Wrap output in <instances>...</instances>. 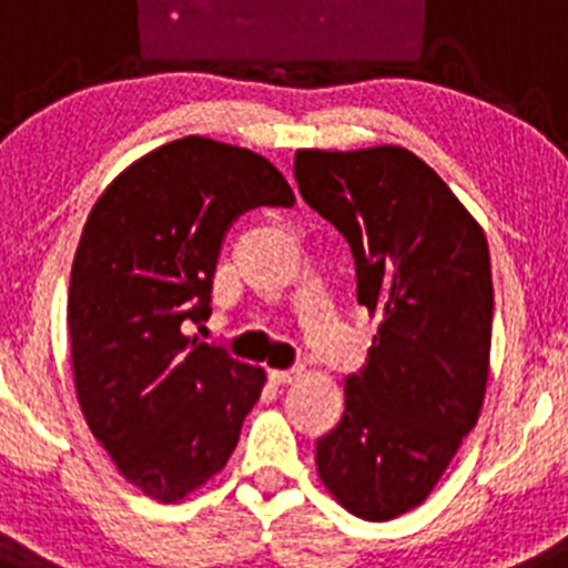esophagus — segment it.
<instances>
[{"mask_svg":"<svg viewBox=\"0 0 568 568\" xmlns=\"http://www.w3.org/2000/svg\"><path fill=\"white\" fill-rule=\"evenodd\" d=\"M301 366H290V369H270V381L273 384H293V381L301 378Z\"/></svg>","mask_w":568,"mask_h":568,"instance_id":"esophagus-1","label":"esophagus"}]
</instances>
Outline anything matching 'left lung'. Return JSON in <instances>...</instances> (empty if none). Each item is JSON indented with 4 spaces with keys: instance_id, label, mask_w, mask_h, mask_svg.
I'll use <instances>...</instances> for the list:
<instances>
[{
    "instance_id": "obj_1",
    "label": "left lung",
    "mask_w": 568,
    "mask_h": 568,
    "mask_svg": "<svg viewBox=\"0 0 568 568\" xmlns=\"http://www.w3.org/2000/svg\"><path fill=\"white\" fill-rule=\"evenodd\" d=\"M295 182L346 239L358 304L381 318L315 464L344 509L393 520L424 504L478 424L495 307L489 244L444 179L404 148L298 150Z\"/></svg>"
}]
</instances>
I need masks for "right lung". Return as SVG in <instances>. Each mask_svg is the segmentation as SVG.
I'll return each mask as SVG.
<instances>
[{"label": "right lung", "mask_w": 568, "mask_h": 568, "mask_svg": "<svg viewBox=\"0 0 568 568\" xmlns=\"http://www.w3.org/2000/svg\"><path fill=\"white\" fill-rule=\"evenodd\" d=\"M293 204L264 155L184 135L130 164L90 210L68 293L77 398L115 469L150 498L182 500L239 444L264 369L182 327L213 313L235 219Z\"/></svg>", "instance_id": "obj_1"}]
</instances>
